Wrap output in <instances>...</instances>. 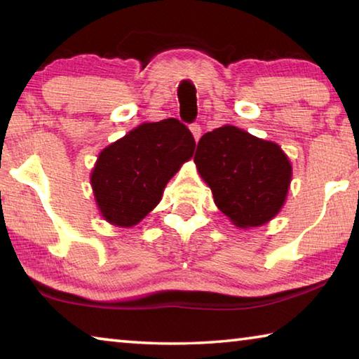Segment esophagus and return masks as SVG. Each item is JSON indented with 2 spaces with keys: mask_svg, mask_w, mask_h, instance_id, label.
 <instances>
[{
  "mask_svg": "<svg viewBox=\"0 0 359 359\" xmlns=\"http://www.w3.org/2000/svg\"><path fill=\"white\" fill-rule=\"evenodd\" d=\"M190 131L194 137V141L198 142L199 137H201V126H199L198 123H193V125H190Z\"/></svg>",
  "mask_w": 359,
  "mask_h": 359,
  "instance_id": "esophagus-1",
  "label": "esophagus"
}]
</instances>
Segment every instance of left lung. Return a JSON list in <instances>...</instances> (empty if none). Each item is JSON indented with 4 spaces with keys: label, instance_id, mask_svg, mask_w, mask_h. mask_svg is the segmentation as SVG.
I'll return each instance as SVG.
<instances>
[{
    "label": "left lung",
    "instance_id": "obj_1",
    "mask_svg": "<svg viewBox=\"0 0 359 359\" xmlns=\"http://www.w3.org/2000/svg\"><path fill=\"white\" fill-rule=\"evenodd\" d=\"M194 165L214 203L238 228L271 222L287 201L293 168L280 145L233 125L199 139Z\"/></svg>",
    "mask_w": 359,
    "mask_h": 359
}]
</instances>
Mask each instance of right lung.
Segmentation results:
<instances>
[{
  "instance_id": "add662e5",
  "label": "right lung",
  "mask_w": 359,
  "mask_h": 359,
  "mask_svg": "<svg viewBox=\"0 0 359 359\" xmlns=\"http://www.w3.org/2000/svg\"><path fill=\"white\" fill-rule=\"evenodd\" d=\"M190 130L177 118L136 126L107 145L90 174L95 201L114 226L131 228L161 201L168 182L194 154Z\"/></svg>"
}]
</instances>
